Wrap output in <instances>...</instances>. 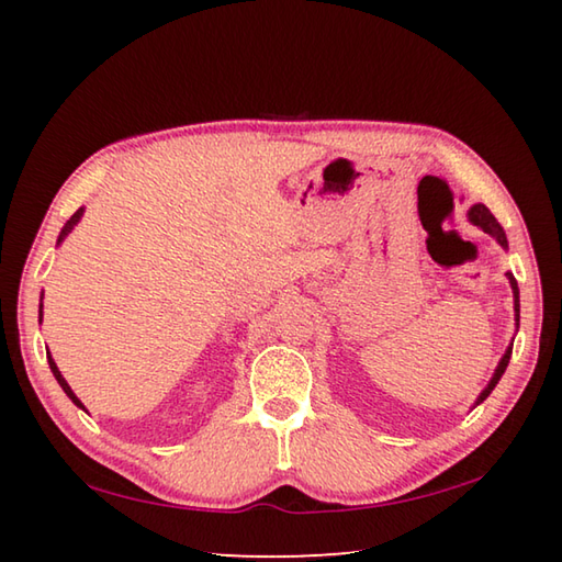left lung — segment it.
Returning a JSON list of instances; mask_svg holds the SVG:
<instances>
[{
	"mask_svg": "<svg viewBox=\"0 0 562 562\" xmlns=\"http://www.w3.org/2000/svg\"><path fill=\"white\" fill-rule=\"evenodd\" d=\"M469 220H471L475 226H481V229H483L485 234H491L493 238H497L499 246L507 248V236H505V232H503V226H499V222L493 217L491 210H487L485 205H473V207L469 210ZM507 278H509V284H512V292H515V312H517V321H519V288H517V280L512 278L509 272H507ZM509 357H512V348H507L505 357H503V360H499V364H497V369H495V374H493V379H491V384H487L485 391L479 396V403L485 401L487 396H491V391L495 389L499 376L505 374V369H507V364H509Z\"/></svg>",
	"mask_w": 562,
	"mask_h": 562,
	"instance_id": "1",
	"label": "left lung"
}]
</instances>
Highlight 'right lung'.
Returning a JSON list of instances; mask_svg holds the SVG:
<instances>
[{
  "label": "right lung",
  "instance_id": "obj_1",
  "mask_svg": "<svg viewBox=\"0 0 562 562\" xmlns=\"http://www.w3.org/2000/svg\"><path fill=\"white\" fill-rule=\"evenodd\" d=\"M81 214H83V207H79L75 214H71V217L67 220V224L63 226V232H59V238H57V244H63L65 241V236L71 232V229H75V224L81 220ZM38 316H43V304H41V312H38ZM47 362H50V369H53V374H55V379H57V384L59 386H63V391L67 393V396L71 398V403H75V405H79V408H83V405H81V401L75 396V391H71L69 389V384H67V381H65V376L63 374H59V369H57V364L53 362V357L50 355H47Z\"/></svg>",
  "mask_w": 562,
  "mask_h": 562
}]
</instances>
